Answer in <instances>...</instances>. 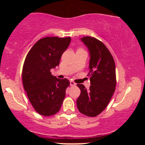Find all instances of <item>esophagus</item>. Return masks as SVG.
Masks as SVG:
<instances>
[{
    "mask_svg": "<svg viewBox=\"0 0 145 145\" xmlns=\"http://www.w3.org/2000/svg\"><path fill=\"white\" fill-rule=\"evenodd\" d=\"M76 84L74 82V81H70V86H76Z\"/></svg>",
    "mask_w": 145,
    "mask_h": 145,
    "instance_id": "34e87169",
    "label": "esophagus"
}]
</instances>
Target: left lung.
<instances>
[{
    "label": "left lung",
    "instance_id": "left-lung-1",
    "mask_svg": "<svg viewBox=\"0 0 145 145\" xmlns=\"http://www.w3.org/2000/svg\"><path fill=\"white\" fill-rule=\"evenodd\" d=\"M81 40L90 52L89 72L91 84L86 90L78 84L81 93L76 103L80 112L88 116L99 115L107 107L116 88L115 63L112 54L101 41L92 37Z\"/></svg>",
    "mask_w": 145,
    "mask_h": 145
}]
</instances>
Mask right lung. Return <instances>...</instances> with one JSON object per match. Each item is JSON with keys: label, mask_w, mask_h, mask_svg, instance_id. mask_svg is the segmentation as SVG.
<instances>
[{"label": "right lung", "mask_w": 145, "mask_h": 145, "mask_svg": "<svg viewBox=\"0 0 145 145\" xmlns=\"http://www.w3.org/2000/svg\"><path fill=\"white\" fill-rule=\"evenodd\" d=\"M71 37H46L37 41L25 59L22 68L23 86L37 112L43 116L54 115L60 110L69 86L67 78L59 79L50 69L59 65Z\"/></svg>", "instance_id": "right-lung-1"}]
</instances>
